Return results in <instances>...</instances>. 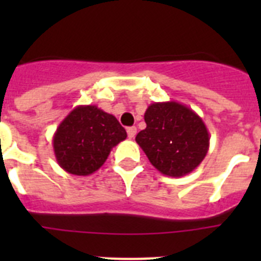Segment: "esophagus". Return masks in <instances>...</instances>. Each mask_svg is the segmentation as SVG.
<instances>
[{"label":"esophagus","instance_id":"34e87169","mask_svg":"<svg viewBox=\"0 0 261 261\" xmlns=\"http://www.w3.org/2000/svg\"><path fill=\"white\" fill-rule=\"evenodd\" d=\"M126 133H128L129 138H135V136L137 135V128H136V126H129V128L126 129Z\"/></svg>","mask_w":261,"mask_h":261}]
</instances>
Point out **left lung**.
<instances>
[{"label": "left lung", "instance_id": "1", "mask_svg": "<svg viewBox=\"0 0 261 261\" xmlns=\"http://www.w3.org/2000/svg\"><path fill=\"white\" fill-rule=\"evenodd\" d=\"M144 119L146 128L136 136V142L159 172L180 177L204 161L209 132L190 107L177 102L151 103Z\"/></svg>", "mask_w": 261, "mask_h": 261}]
</instances>
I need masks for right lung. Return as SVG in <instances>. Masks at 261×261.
<instances>
[{
	"label": "right lung",
	"mask_w": 261,
	"mask_h": 261,
	"mask_svg": "<svg viewBox=\"0 0 261 261\" xmlns=\"http://www.w3.org/2000/svg\"><path fill=\"white\" fill-rule=\"evenodd\" d=\"M125 138V129L114 115L96 106H78L53 135V151L66 172L87 176L102 167L112 147Z\"/></svg>",
	"instance_id": "add662e5"
}]
</instances>
